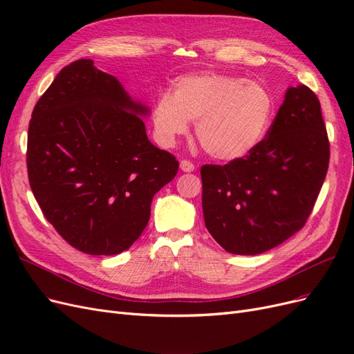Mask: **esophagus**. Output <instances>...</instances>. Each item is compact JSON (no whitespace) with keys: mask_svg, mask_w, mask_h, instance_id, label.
Listing matches in <instances>:
<instances>
[{"mask_svg":"<svg viewBox=\"0 0 354 354\" xmlns=\"http://www.w3.org/2000/svg\"><path fill=\"white\" fill-rule=\"evenodd\" d=\"M180 168H181V171H185V173H192V171L195 169V164L190 162L189 159H183L180 162Z\"/></svg>","mask_w":354,"mask_h":354,"instance_id":"obj_1","label":"esophagus"}]
</instances>
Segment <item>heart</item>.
I'll list each match as a JSON object with an SVG mask.
<instances>
[{
	"label": "heart",
	"instance_id": "b5f03b06",
	"mask_svg": "<svg viewBox=\"0 0 354 354\" xmlns=\"http://www.w3.org/2000/svg\"><path fill=\"white\" fill-rule=\"evenodd\" d=\"M274 102L264 85L220 72L178 78L171 95L162 94L153 108V127L164 145L185 136L195 121L199 145L217 159L250 153L266 136Z\"/></svg>",
	"mask_w": 354,
	"mask_h": 354
}]
</instances>
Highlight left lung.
<instances>
[{
    "mask_svg": "<svg viewBox=\"0 0 354 354\" xmlns=\"http://www.w3.org/2000/svg\"><path fill=\"white\" fill-rule=\"evenodd\" d=\"M329 165L317 95L288 88L266 137L243 158L201 168L202 209L211 236L238 255L269 251L304 227Z\"/></svg>",
    "mask_w": 354,
    "mask_h": 354,
    "instance_id": "left-lung-1",
    "label": "left lung"
}]
</instances>
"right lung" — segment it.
Returning <instances> with one entry per match:
<instances>
[{
    "label": "right lung",
    "instance_id": "obj_1",
    "mask_svg": "<svg viewBox=\"0 0 354 354\" xmlns=\"http://www.w3.org/2000/svg\"><path fill=\"white\" fill-rule=\"evenodd\" d=\"M112 75L80 59L37 102L28 128V177L44 217L75 250L120 254L138 239L156 192L178 160L153 146Z\"/></svg>",
    "mask_w": 354,
    "mask_h": 354
}]
</instances>
